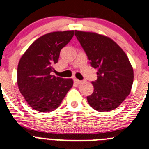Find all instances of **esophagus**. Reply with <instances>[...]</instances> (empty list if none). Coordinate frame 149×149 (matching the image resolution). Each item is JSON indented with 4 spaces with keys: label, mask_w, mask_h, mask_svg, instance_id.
Returning a JSON list of instances; mask_svg holds the SVG:
<instances>
[{
    "label": "esophagus",
    "mask_w": 149,
    "mask_h": 149,
    "mask_svg": "<svg viewBox=\"0 0 149 149\" xmlns=\"http://www.w3.org/2000/svg\"><path fill=\"white\" fill-rule=\"evenodd\" d=\"M74 83H75L76 84H77V85L80 84V83H82L81 80H77V79H76V78L74 79Z\"/></svg>",
    "instance_id": "34e87169"
}]
</instances>
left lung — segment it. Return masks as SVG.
<instances>
[{
    "mask_svg": "<svg viewBox=\"0 0 149 149\" xmlns=\"http://www.w3.org/2000/svg\"><path fill=\"white\" fill-rule=\"evenodd\" d=\"M74 35L87 55L90 64L98 69L92 82L93 92L88 104L99 112L118 107L131 91L133 69L123 49L109 37L92 32L74 31Z\"/></svg>",
    "mask_w": 149,
    "mask_h": 149,
    "instance_id": "left-lung-1",
    "label": "left lung"
}]
</instances>
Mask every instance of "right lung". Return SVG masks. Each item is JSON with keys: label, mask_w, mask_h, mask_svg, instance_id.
Wrapping results in <instances>:
<instances>
[{"label": "right lung", "mask_w": 149, "mask_h": 149, "mask_svg": "<svg viewBox=\"0 0 149 149\" xmlns=\"http://www.w3.org/2000/svg\"><path fill=\"white\" fill-rule=\"evenodd\" d=\"M74 31L47 33L36 39L19 60L17 85L28 104L39 112H51L60 106L72 79L51 75L60 52L72 39Z\"/></svg>", "instance_id": "right-lung-1"}]
</instances>
